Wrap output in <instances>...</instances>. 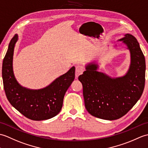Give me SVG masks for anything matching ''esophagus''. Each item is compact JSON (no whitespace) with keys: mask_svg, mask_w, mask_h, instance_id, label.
Returning <instances> with one entry per match:
<instances>
[{"mask_svg":"<svg viewBox=\"0 0 148 148\" xmlns=\"http://www.w3.org/2000/svg\"><path fill=\"white\" fill-rule=\"evenodd\" d=\"M84 71V68L81 65H78L75 67V77L78 78V77L83 73Z\"/></svg>","mask_w":148,"mask_h":148,"instance_id":"1","label":"esophagus"}]
</instances>
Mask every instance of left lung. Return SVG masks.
Here are the masks:
<instances>
[{
	"mask_svg": "<svg viewBox=\"0 0 148 148\" xmlns=\"http://www.w3.org/2000/svg\"><path fill=\"white\" fill-rule=\"evenodd\" d=\"M118 41L122 42L130 51V64L125 75L112 78L98 71L99 65L92 62L85 66V71L78 77L88 112L108 120L119 119L132 109L143 94L145 84V58L137 39L127 34Z\"/></svg>",
	"mask_w": 148,
	"mask_h": 148,
	"instance_id": "left-lung-1",
	"label": "left lung"
}]
</instances>
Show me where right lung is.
<instances>
[{"mask_svg": "<svg viewBox=\"0 0 148 148\" xmlns=\"http://www.w3.org/2000/svg\"><path fill=\"white\" fill-rule=\"evenodd\" d=\"M18 40V35L15 34L3 60L2 75L6 97L12 106L28 119L36 121L50 119L60 112L64 94L75 79V68L71 67L43 88L30 89L23 87L16 80L12 66Z\"/></svg>", "mask_w": 148, "mask_h": 148, "instance_id": "add662e5", "label": "right lung"}]
</instances>
